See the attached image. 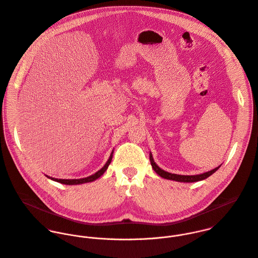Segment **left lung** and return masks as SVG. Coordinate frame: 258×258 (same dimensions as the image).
<instances>
[{
  "mask_svg": "<svg viewBox=\"0 0 258 258\" xmlns=\"http://www.w3.org/2000/svg\"><path fill=\"white\" fill-rule=\"evenodd\" d=\"M150 161H151V165L154 169V171L159 175L161 176L162 178L164 179H167V180H173V181H177V182H183V183H193V182H198V181H202V180H205L207 179L208 177H210L212 174H214L219 168H215L209 172H206V173H203V174H200V175H193V176H185V175H177V174H172V173H169V172H166L164 170H162L154 161L153 159V155L152 153L150 154Z\"/></svg>",
  "mask_w": 258,
  "mask_h": 258,
  "instance_id": "8db88e82",
  "label": "left lung"
}]
</instances>
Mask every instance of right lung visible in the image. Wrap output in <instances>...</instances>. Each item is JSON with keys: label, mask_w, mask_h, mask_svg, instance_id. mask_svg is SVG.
Returning a JSON list of instances; mask_svg holds the SVG:
<instances>
[{"label": "right lung", "mask_w": 258, "mask_h": 258, "mask_svg": "<svg viewBox=\"0 0 258 258\" xmlns=\"http://www.w3.org/2000/svg\"><path fill=\"white\" fill-rule=\"evenodd\" d=\"M112 154L113 152L110 154L109 156V159L107 160V162L105 163V165L99 170L97 171L95 174L89 176V177H86V178H82V179H56V178H52V177H49V176H46L47 178L55 181V182H58V183H61V184H65V185H79V184H84V183H88V182H93L95 181L96 179H98L99 177H101L104 172L106 171V169L108 168L110 162H111V159H112Z\"/></svg>", "instance_id": "obj_1"}]
</instances>
